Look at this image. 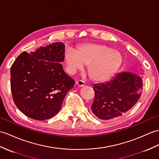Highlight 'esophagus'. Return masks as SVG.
<instances>
[{
    "mask_svg": "<svg viewBox=\"0 0 159 159\" xmlns=\"http://www.w3.org/2000/svg\"><path fill=\"white\" fill-rule=\"evenodd\" d=\"M76 85L79 86V87H83V86H84V84H84V81L81 80H79L76 82Z\"/></svg>",
    "mask_w": 159,
    "mask_h": 159,
    "instance_id": "34e87169",
    "label": "esophagus"
}]
</instances>
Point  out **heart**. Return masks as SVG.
<instances>
[{"mask_svg": "<svg viewBox=\"0 0 159 159\" xmlns=\"http://www.w3.org/2000/svg\"><path fill=\"white\" fill-rule=\"evenodd\" d=\"M64 60L70 73H75L87 65L90 79L95 82H104L117 71L122 56L119 51L106 45L88 43L79 47L76 51L68 49Z\"/></svg>", "mask_w": 159, "mask_h": 159, "instance_id": "b5f03b06", "label": "heart"}]
</instances>
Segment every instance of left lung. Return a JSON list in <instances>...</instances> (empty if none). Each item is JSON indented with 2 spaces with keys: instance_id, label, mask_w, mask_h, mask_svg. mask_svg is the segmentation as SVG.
<instances>
[{
  "instance_id": "obj_1",
  "label": "left lung",
  "mask_w": 159,
  "mask_h": 159,
  "mask_svg": "<svg viewBox=\"0 0 159 159\" xmlns=\"http://www.w3.org/2000/svg\"><path fill=\"white\" fill-rule=\"evenodd\" d=\"M142 87L141 76L129 72L118 73L110 81L95 84L92 112L102 120L120 116L137 103Z\"/></svg>"
}]
</instances>
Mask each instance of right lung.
I'll list each match as a JSON object with an SVG mask.
<instances>
[{"instance_id":"1","label":"right lung","mask_w":159,"mask_h":159,"mask_svg":"<svg viewBox=\"0 0 159 159\" xmlns=\"http://www.w3.org/2000/svg\"><path fill=\"white\" fill-rule=\"evenodd\" d=\"M65 45L53 43L34 52L21 53L11 68V89L15 104L31 119L44 120L60 110L75 84L63 70Z\"/></svg>"}]
</instances>
